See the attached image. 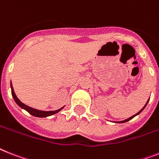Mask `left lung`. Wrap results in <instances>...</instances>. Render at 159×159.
<instances>
[{
  "label": "left lung",
  "instance_id": "left-lung-1",
  "mask_svg": "<svg viewBox=\"0 0 159 159\" xmlns=\"http://www.w3.org/2000/svg\"><path fill=\"white\" fill-rule=\"evenodd\" d=\"M148 102H149V100H148V101H147V102H146V104H145V106H144V107H143V108L141 109V111H138V112H137V114H135V115H134V116H131V117H130V118L127 119V120H123V121H120V122H119V123H125V122H127V121H129V120H132V119H133V117H135V116H137V115H139V114H140V113H141V111H143V110H144V108H145V107H146V105H147Z\"/></svg>",
  "mask_w": 159,
  "mask_h": 159
}]
</instances>
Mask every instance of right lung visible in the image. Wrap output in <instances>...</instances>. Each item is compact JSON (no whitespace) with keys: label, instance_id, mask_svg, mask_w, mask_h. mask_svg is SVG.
I'll use <instances>...</instances> for the list:
<instances>
[{"label":"right lung","instance_id":"obj_1","mask_svg":"<svg viewBox=\"0 0 159 159\" xmlns=\"http://www.w3.org/2000/svg\"><path fill=\"white\" fill-rule=\"evenodd\" d=\"M10 87H11V92H12V96H13V98H14V101L16 102V103L20 107H22V108L25 109L26 111L30 113V115L32 116H36V117H47V116H52V115L56 114V113L59 112L60 111L61 109L63 108V107H61V109H58L57 111H39V110H37V109H34V108H32L30 107H28L27 105L24 104L22 103L21 101L18 98V97L16 96L15 93L14 91V88H13V86H12V83L10 84Z\"/></svg>","mask_w":159,"mask_h":159}]
</instances>
